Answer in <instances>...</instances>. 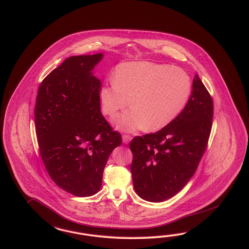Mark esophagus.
Segmentation results:
<instances>
[{
    "label": "esophagus",
    "instance_id": "34e87169",
    "mask_svg": "<svg viewBox=\"0 0 249 249\" xmlns=\"http://www.w3.org/2000/svg\"><path fill=\"white\" fill-rule=\"evenodd\" d=\"M123 142L124 143V144H128L129 142L131 141V139H132V137L130 136V135H126V134H124V135H123Z\"/></svg>",
    "mask_w": 249,
    "mask_h": 249
}]
</instances>
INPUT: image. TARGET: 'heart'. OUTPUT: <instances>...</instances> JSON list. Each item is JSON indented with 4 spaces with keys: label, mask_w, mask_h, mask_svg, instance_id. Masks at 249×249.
<instances>
[{
    "label": "heart",
    "mask_w": 249,
    "mask_h": 249,
    "mask_svg": "<svg viewBox=\"0 0 249 249\" xmlns=\"http://www.w3.org/2000/svg\"><path fill=\"white\" fill-rule=\"evenodd\" d=\"M192 80L183 70L150 61H130L118 65L112 81L102 86L99 99L106 115L130 105L113 118L124 131L143 128L154 132L170 124L184 110L192 94Z\"/></svg>",
    "instance_id": "obj_1"
}]
</instances>
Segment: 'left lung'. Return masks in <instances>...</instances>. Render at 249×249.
I'll return each instance as SVG.
<instances>
[{"label":"left lung","mask_w":249,"mask_h":249,"mask_svg":"<svg viewBox=\"0 0 249 249\" xmlns=\"http://www.w3.org/2000/svg\"><path fill=\"white\" fill-rule=\"evenodd\" d=\"M184 110L168 126L130 142L135 191L145 201L176 195L194 175L208 144L213 102L198 75Z\"/></svg>","instance_id":"1"}]
</instances>
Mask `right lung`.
<instances>
[{
    "mask_svg": "<svg viewBox=\"0 0 249 249\" xmlns=\"http://www.w3.org/2000/svg\"><path fill=\"white\" fill-rule=\"evenodd\" d=\"M102 57H68L41 82L36 101L41 159L52 180L78 197L100 191L108 158L122 144L101 112L102 84L91 74Z\"/></svg>",
    "mask_w": 249,
    "mask_h": 249,
    "instance_id": "obj_1",
    "label": "right lung"
}]
</instances>
